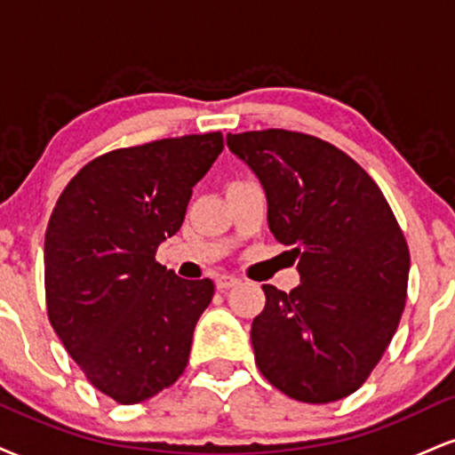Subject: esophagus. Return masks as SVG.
I'll return each mask as SVG.
<instances>
[{"label":"esophagus","instance_id":"esophagus-1","mask_svg":"<svg viewBox=\"0 0 455 455\" xmlns=\"http://www.w3.org/2000/svg\"><path fill=\"white\" fill-rule=\"evenodd\" d=\"M237 284H239V280L235 278V275L222 274V275H218V278H216V289L218 291H228V289H233V286H237Z\"/></svg>","mask_w":455,"mask_h":455}]
</instances>
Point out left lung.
Segmentation results:
<instances>
[{
	"instance_id": "8db88e82",
	"label": "left lung",
	"mask_w": 455,
	"mask_h": 455,
	"mask_svg": "<svg viewBox=\"0 0 455 455\" xmlns=\"http://www.w3.org/2000/svg\"><path fill=\"white\" fill-rule=\"evenodd\" d=\"M227 145L263 184L274 237L299 259L291 293L263 284L250 331L260 374L293 400H340L368 380L398 329L404 233L377 181L327 140L269 128L228 134Z\"/></svg>"
}]
</instances>
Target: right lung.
<instances>
[{"label":"right lung","instance_id":"1","mask_svg":"<svg viewBox=\"0 0 455 455\" xmlns=\"http://www.w3.org/2000/svg\"><path fill=\"white\" fill-rule=\"evenodd\" d=\"M222 148V132H207L113 149L68 181L51 213L46 315L87 380L119 404L184 374L213 282L180 278L156 250L180 231Z\"/></svg>","mask_w":455,"mask_h":455}]
</instances>
